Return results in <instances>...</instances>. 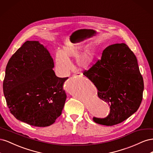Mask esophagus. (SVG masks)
I'll return each instance as SVG.
<instances>
[{"instance_id":"obj_1","label":"esophagus","mask_w":153,"mask_h":153,"mask_svg":"<svg viewBox=\"0 0 153 153\" xmlns=\"http://www.w3.org/2000/svg\"><path fill=\"white\" fill-rule=\"evenodd\" d=\"M82 74L80 73H76L73 75L74 76H82Z\"/></svg>"}]
</instances>
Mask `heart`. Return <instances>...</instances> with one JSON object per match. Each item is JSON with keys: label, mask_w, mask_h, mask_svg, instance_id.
I'll list each match as a JSON object with an SVG mask.
<instances>
[{"label": "heart", "mask_w": 153, "mask_h": 153, "mask_svg": "<svg viewBox=\"0 0 153 153\" xmlns=\"http://www.w3.org/2000/svg\"><path fill=\"white\" fill-rule=\"evenodd\" d=\"M82 49V46L68 43L64 45L61 52L55 56V69L60 76H66L70 71L72 59L77 57ZM95 58V50L93 47H88L85 52L76 59L78 66L82 69L89 68L93 63Z\"/></svg>", "instance_id": "b5f03b06"}]
</instances>
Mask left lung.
<instances>
[{"label":"left lung","mask_w":153,"mask_h":153,"mask_svg":"<svg viewBox=\"0 0 153 153\" xmlns=\"http://www.w3.org/2000/svg\"><path fill=\"white\" fill-rule=\"evenodd\" d=\"M83 74L97 87L98 97L110 108L107 117H94L95 123L114 126L127 119L139 108L143 80L136 56L127 45L108 46L101 59Z\"/></svg>","instance_id":"1"}]
</instances>
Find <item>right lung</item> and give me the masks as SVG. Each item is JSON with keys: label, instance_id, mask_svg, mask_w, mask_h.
<instances>
[{"label": "right lung", "instance_id": "1", "mask_svg": "<svg viewBox=\"0 0 153 153\" xmlns=\"http://www.w3.org/2000/svg\"><path fill=\"white\" fill-rule=\"evenodd\" d=\"M53 67L48 51L36 41H27L9 60L3 91L16 119L46 127L61 115L66 99L63 84L68 77H57Z\"/></svg>", "mask_w": 153, "mask_h": 153}]
</instances>
